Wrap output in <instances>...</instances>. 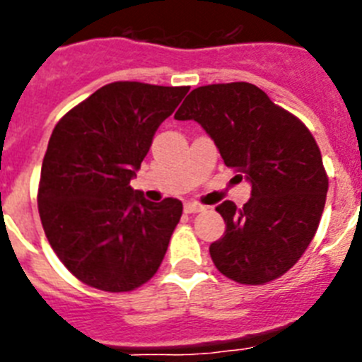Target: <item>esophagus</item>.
I'll list each match as a JSON object with an SVG mask.
<instances>
[{"label":"esophagus","instance_id":"obj_1","mask_svg":"<svg viewBox=\"0 0 362 362\" xmlns=\"http://www.w3.org/2000/svg\"><path fill=\"white\" fill-rule=\"evenodd\" d=\"M203 210H206V206H203V204L185 203V212L187 214H197V212H203Z\"/></svg>","mask_w":362,"mask_h":362}]
</instances>
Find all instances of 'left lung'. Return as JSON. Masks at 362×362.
<instances>
[{
  "label": "left lung",
  "instance_id": "obj_1",
  "mask_svg": "<svg viewBox=\"0 0 362 362\" xmlns=\"http://www.w3.org/2000/svg\"><path fill=\"white\" fill-rule=\"evenodd\" d=\"M212 137L226 166L252 194L243 209L217 206L225 235L210 245L217 270L241 284H263L290 270L317 232L328 177L317 143L296 116L252 83L194 88L175 112Z\"/></svg>",
  "mask_w": 362,
  "mask_h": 362
}]
</instances>
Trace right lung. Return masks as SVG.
<instances>
[{"label": "right lung", "instance_id": "add662e5", "mask_svg": "<svg viewBox=\"0 0 362 362\" xmlns=\"http://www.w3.org/2000/svg\"><path fill=\"white\" fill-rule=\"evenodd\" d=\"M190 86L116 81L59 119L41 166L37 209L52 250L74 276L130 292L158 272L183 203L130 187L153 134Z\"/></svg>", "mask_w": 362, "mask_h": 362}]
</instances>
